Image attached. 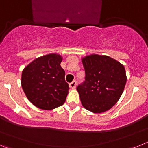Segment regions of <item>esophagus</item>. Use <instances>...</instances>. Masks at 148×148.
<instances>
[{
    "label": "esophagus",
    "mask_w": 148,
    "mask_h": 148,
    "mask_svg": "<svg viewBox=\"0 0 148 148\" xmlns=\"http://www.w3.org/2000/svg\"><path fill=\"white\" fill-rule=\"evenodd\" d=\"M76 84H77L76 81H73V82H72L71 83H70V87L71 89H75V87H76Z\"/></svg>",
    "instance_id": "34e87169"
}]
</instances>
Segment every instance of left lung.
Listing matches in <instances>:
<instances>
[{
  "label": "left lung",
  "instance_id": "obj_1",
  "mask_svg": "<svg viewBox=\"0 0 148 148\" xmlns=\"http://www.w3.org/2000/svg\"><path fill=\"white\" fill-rule=\"evenodd\" d=\"M85 81L77 87L84 108L104 113L116 104L127 82L125 66L108 56L90 55L82 58Z\"/></svg>",
  "mask_w": 148,
  "mask_h": 148
}]
</instances>
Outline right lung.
<instances>
[{
  "label": "right lung",
  "instance_id": "add662e5",
  "mask_svg": "<svg viewBox=\"0 0 148 148\" xmlns=\"http://www.w3.org/2000/svg\"><path fill=\"white\" fill-rule=\"evenodd\" d=\"M61 61L60 55L48 54L35 59L22 71V88L35 107L49 110L65 102L70 87Z\"/></svg>",
  "mask_w": 148,
  "mask_h": 148
}]
</instances>
